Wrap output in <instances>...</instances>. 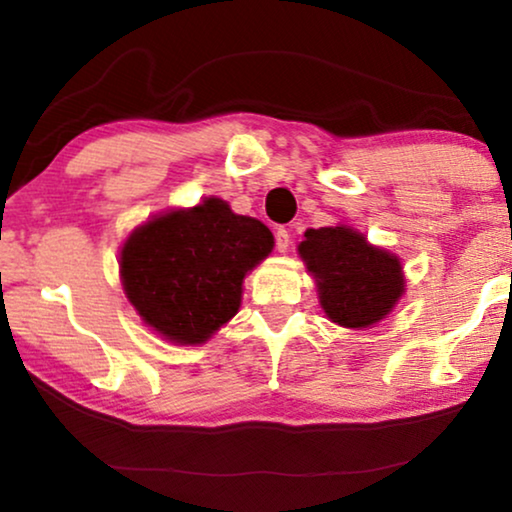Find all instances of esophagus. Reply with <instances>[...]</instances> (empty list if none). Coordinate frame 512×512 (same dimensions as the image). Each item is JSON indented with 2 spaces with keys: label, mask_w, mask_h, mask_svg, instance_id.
Returning a JSON list of instances; mask_svg holds the SVG:
<instances>
[{
  "label": "esophagus",
  "mask_w": 512,
  "mask_h": 512,
  "mask_svg": "<svg viewBox=\"0 0 512 512\" xmlns=\"http://www.w3.org/2000/svg\"><path fill=\"white\" fill-rule=\"evenodd\" d=\"M275 244H277L279 254H284V251L289 249V244H291L289 230H286V228H277V230H275Z\"/></svg>",
  "instance_id": "obj_1"
}]
</instances>
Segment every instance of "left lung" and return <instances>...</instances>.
I'll return each mask as SVG.
<instances>
[{"instance_id": "8db88e82", "label": "left lung", "mask_w": 512, "mask_h": 512, "mask_svg": "<svg viewBox=\"0 0 512 512\" xmlns=\"http://www.w3.org/2000/svg\"><path fill=\"white\" fill-rule=\"evenodd\" d=\"M298 256L317 284L321 310L342 328L375 326L405 293L401 258L345 223L307 228Z\"/></svg>"}]
</instances>
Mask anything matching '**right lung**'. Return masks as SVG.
<instances>
[{
    "mask_svg": "<svg viewBox=\"0 0 512 512\" xmlns=\"http://www.w3.org/2000/svg\"><path fill=\"white\" fill-rule=\"evenodd\" d=\"M272 247L265 223L209 195L132 230L118 272L125 298L153 333L174 345H202L235 317L244 277Z\"/></svg>",
    "mask_w": 512,
    "mask_h": 512,
    "instance_id": "add662e5",
    "label": "right lung"
}]
</instances>
